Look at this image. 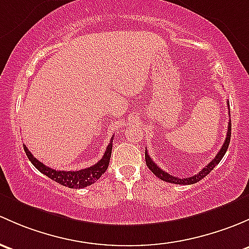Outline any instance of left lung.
<instances>
[{"instance_id": "left-lung-1", "label": "left lung", "mask_w": 249, "mask_h": 249, "mask_svg": "<svg viewBox=\"0 0 249 249\" xmlns=\"http://www.w3.org/2000/svg\"><path fill=\"white\" fill-rule=\"evenodd\" d=\"M228 106H229V102H228ZM230 137H231V120H229V124H228V132H227V138H225V142H224V143H223V146H222V148H220L219 152L216 155V157H214L213 160H212L209 164H207L205 168H202L200 173L196 174V175H194V176H191V178H175V176L170 175V174L165 173V171L162 170V169H160V166L157 165V164L153 162L152 158L148 156L147 150H145L146 164H147L148 169H150V170L152 171V173L155 174V175L157 176L158 178H160V180H163L165 182H170V183H175V184H193V183H196V182L200 181L201 178H204L205 176L209 175V174L211 173L212 170H213L214 166H216L217 164H218L220 160H222V158L224 157L225 152H227L228 147H229Z\"/></svg>"}]
</instances>
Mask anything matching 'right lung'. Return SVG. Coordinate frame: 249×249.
<instances>
[{
  "mask_svg": "<svg viewBox=\"0 0 249 249\" xmlns=\"http://www.w3.org/2000/svg\"><path fill=\"white\" fill-rule=\"evenodd\" d=\"M114 139V137H112ZM112 139L107 145L104 156L99 162H97L94 165L89 166V168L81 169V170H73V171H66V170H55L49 166L44 165L42 162L35 158V156L30 152L29 148L24 145V150L26 152L27 158L31 160V163L38 169L42 174L48 176L51 180L56 181L57 183L62 184L65 187L69 188H85L87 186H91L104 173L107 171V166H109L110 157H111V150H112Z\"/></svg>",
  "mask_w": 249,
  "mask_h": 249,
  "instance_id": "add662e5",
  "label": "right lung"
}]
</instances>
